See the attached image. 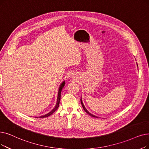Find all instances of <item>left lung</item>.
Wrapping results in <instances>:
<instances>
[{
  "label": "left lung",
  "mask_w": 149,
  "mask_h": 149,
  "mask_svg": "<svg viewBox=\"0 0 149 149\" xmlns=\"http://www.w3.org/2000/svg\"><path fill=\"white\" fill-rule=\"evenodd\" d=\"M80 101H81V105H82V107H83V109L84 110H85L89 115H90L91 116H92V117H93V118H98V117H97V116H94V115H93V114H91L87 109H86V108L85 107V106H84V105H83V102H82V100H81H81H80Z\"/></svg>",
  "instance_id": "left-lung-1"
}]
</instances>
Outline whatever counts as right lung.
I'll return each mask as SVG.
<instances>
[{
  "mask_svg": "<svg viewBox=\"0 0 149 149\" xmlns=\"http://www.w3.org/2000/svg\"><path fill=\"white\" fill-rule=\"evenodd\" d=\"M64 85H65V81H63L61 84V85L59 88V90H58V99H57V102H56V106L55 107V108L52 110L50 113H49L48 114H45L44 116H40V117H36V118H46V117H48V116H50L51 114H52L56 109H58V108L59 107V104H60V99H61V91H62V89L64 87Z\"/></svg>",
  "mask_w": 149,
  "mask_h": 149,
  "instance_id": "obj_1",
  "label": "right lung"
}]
</instances>
